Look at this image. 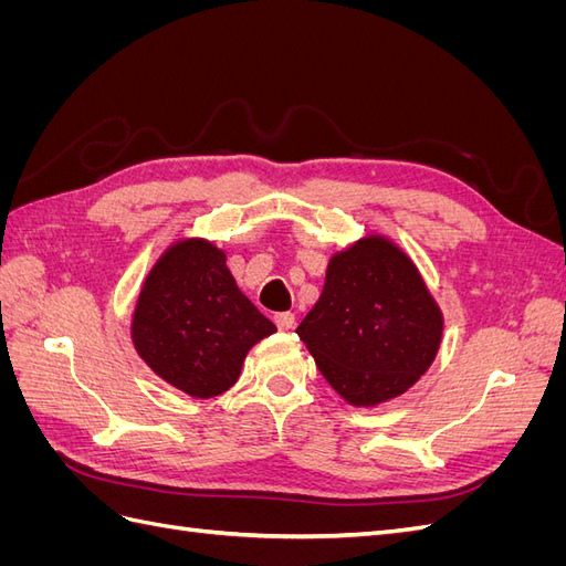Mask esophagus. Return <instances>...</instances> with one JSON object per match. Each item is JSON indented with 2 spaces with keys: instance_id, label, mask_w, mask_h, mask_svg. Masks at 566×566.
<instances>
[{
  "instance_id": "34e87169",
  "label": "esophagus",
  "mask_w": 566,
  "mask_h": 566,
  "mask_svg": "<svg viewBox=\"0 0 566 566\" xmlns=\"http://www.w3.org/2000/svg\"><path fill=\"white\" fill-rule=\"evenodd\" d=\"M273 323L279 325V331H290V328H295V314L293 312H281V314L273 316Z\"/></svg>"
}]
</instances>
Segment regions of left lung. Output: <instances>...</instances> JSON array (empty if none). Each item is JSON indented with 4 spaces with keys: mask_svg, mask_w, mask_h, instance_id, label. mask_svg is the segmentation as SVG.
<instances>
[{
    "mask_svg": "<svg viewBox=\"0 0 566 566\" xmlns=\"http://www.w3.org/2000/svg\"><path fill=\"white\" fill-rule=\"evenodd\" d=\"M441 314L408 256L380 238L331 260L321 300L297 335L349 403L399 397L430 368Z\"/></svg>",
    "mask_w": 566,
    "mask_h": 566,
    "instance_id": "1",
    "label": "left lung"
}]
</instances>
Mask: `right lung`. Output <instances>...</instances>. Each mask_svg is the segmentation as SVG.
I'll return each mask as SVG.
<instances>
[{
  "label": "right lung",
  "mask_w": 566,
  "mask_h": 566,
  "mask_svg": "<svg viewBox=\"0 0 566 566\" xmlns=\"http://www.w3.org/2000/svg\"><path fill=\"white\" fill-rule=\"evenodd\" d=\"M271 333L276 325L238 290L224 252L205 241H181L163 254L132 323L144 361L196 399L233 387L248 349Z\"/></svg>",
  "instance_id": "right-lung-1"
}]
</instances>
